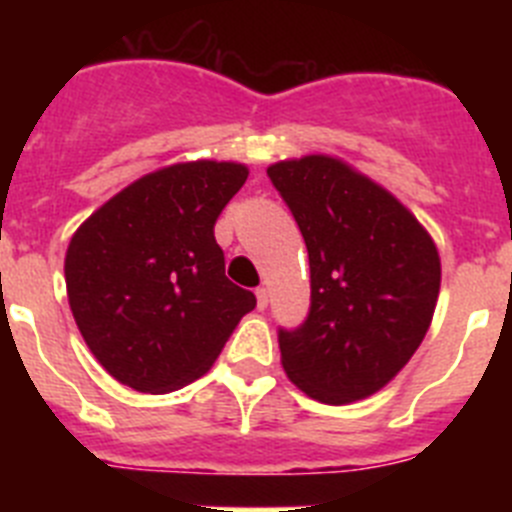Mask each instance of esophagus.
<instances>
[{
    "instance_id": "obj_1",
    "label": "esophagus",
    "mask_w": 512,
    "mask_h": 512,
    "mask_svg": "<svg viewBox=\"0 0 512 512\" xmlns=\"http://www.w3.org/2000/svg\"><path fill=\"white\" fill-rule=\"evenodd\" d=\"M256 305H259V310H266V305H269V289L266 287L256 289Z\"/></svg>"
}]
</instances>
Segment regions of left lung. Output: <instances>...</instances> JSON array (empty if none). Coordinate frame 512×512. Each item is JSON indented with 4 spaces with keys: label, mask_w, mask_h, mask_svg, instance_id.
<instances>
[{
    "label": "left lung",
    "mask_w": 512,
    "mask_h": 512,
    "mask_svg": "<svg viewBox=\"0 0 512 512\" xmlns=\"http://www.w3.org/2000/svg\"><path fill=\"white\" fill-rule=\"evenodd\" d=\"M266 174L310 256V312L300 328H279L284 372L325 405L364 400L428 333L441 289L436 243L397 197L338 158H292Z\"/></svg>",
    "instance_id": "obj_1"
}]
</instances>
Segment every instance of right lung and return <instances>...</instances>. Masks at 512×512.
<instances>
[{
    "label": "right lung",
    "mask_w": 512,
    "mask_h": 512,
    "mask_svg": "<svg viewBox=\"0 0 512 512\" xmlns=\"http://www.w3.org/2000/svg\"><path fill=\"white\" fill-rule=\"evenodd\" d=\"M248 169L189 161L140 176L81 223L66 251L74 320L99 364L138 392H174L215 364L256 307L225 277L215 223Z\"/></svg>",
    "instance_id": "1"
}]
</instances>
